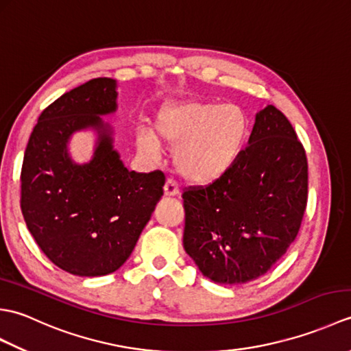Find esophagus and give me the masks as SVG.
Segmentation results:
<instances>
[{"instance_id": "34e87169", "label": "esophagus", "mask_w": 351, "mask_h": 351, "mask_svg": "<svg viewBox=\"0 0 351 351\" xmlns=\"http://www.w3.org/2000/svg\"><path fill=\"white\" fill-rule=\"evenodd\" d=\"M180 195V187L178 184L171 180H167V182L164 184V196H178Z\"/></svg>"}]
</instances>
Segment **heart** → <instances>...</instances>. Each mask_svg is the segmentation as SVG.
I'll list each match as a JSON object with an SVG mask.
<instances>
[{
  "instance_id": "b5f03b06",
  "label": "heart",
  "mask_w": 351,
  "mask_h": 351,
  "mask_svg": "<svg viewBox=\"0 0 351 351\" xmlns=\"http://www.w3.org/2000/svg\"><path fill=\"white\" fill-rule=\"evenodd\" d=\"M154 130L159 140L175 146V167L185 180L210 184L226 175L240 158L249 122L244 111L234 104L193 101L161 108ZM154 134L141 131L137 134V146L141 152L155 155L160 149Z\"/></svg>"
}]
</instances>
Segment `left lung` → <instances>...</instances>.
Here are the masks:
<instances>
[{
  "label": "left lung",
  "mask_w": 351,
  "mask_h": 351,
  "mask_svg": "<svg viewBox=\"0 0 351 351\" xmlns=\"http://www.w3.org/2000/svg\"><path fill=\"white\" fill-rule=\"evenodd\" d=\"M184 249L225 285L265 274L295 240L308 202V160L285 114H256L249 146L226 175L182 193Z\"/></svg>",
  "instance_id": "8db88e82"
}]
</instances>
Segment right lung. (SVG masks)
Returning a JSON list of instances; mask_svg holds the SVG:
<instances>
[{
    "mask_svg": "<svg viewBox=\"0 0 351 351\" xmlns=\"http://www.w3.org/2000/svg\"><path fill=\"white\" fill-rule=\"evenodd\" d=\"M116 81L95 78L42 111L29 136L21 170V210L37 245L62 270L106 276L121 268L162 196L166 176L123 166L108 123ZM99 132L94 158L73 163L67 141L73 132Z\"/></svg>",
    "mask_w": 351,
    "mask_h": 351,
    "instance_id": "add662e5",
    "label": "right lung"
}]
</instances>
